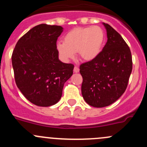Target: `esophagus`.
Listing matches in <instances>:
<instances>
[{
    "label": "esophagus",
    "mask_w": 147,
    "mask_h": 147,
    "mask_svg": "<svg viewBox=\"0 0 147 147\" xmlns=\"http://www.w3.org/2000/svg\"><path fill=\"white\" fill-rule=\"evenodd\" d=\"M80 71V69L78 68V67L75 66V67H74V72H75V73H78V72H79Z\"/></svg>",
    "instance_id": "obj_1"
}]
</instances>
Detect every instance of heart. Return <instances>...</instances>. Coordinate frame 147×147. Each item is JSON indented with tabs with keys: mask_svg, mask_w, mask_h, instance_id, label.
Returning a JSON list of instances; mask_svg holds the SVG:
<instances>
[{
	"mask_svg": "<svg viewBox=\"0 0 147 147\" xmlns=\"http://www.w3.org/2000/svg\"><path fill=\"white\" fill-rule=\"evenodd\" d=\"M105 39V32L99 26L75 28L64 35L63 42H57L56 49L65 61L74 58L77 52L82 60L92 61L101 53Z\"/></svg>",
	"mask_w": 147,
	"mask_h": 147,
	"instance_id": "obj_1",
	"label": "heart"
}]
</instances>
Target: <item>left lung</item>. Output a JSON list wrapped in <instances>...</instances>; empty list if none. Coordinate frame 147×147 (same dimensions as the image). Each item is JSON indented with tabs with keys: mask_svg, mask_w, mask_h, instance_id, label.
Wrapping results in <instances>:
<instances>
[{
	"mask_svg": "<svg viewBox=\"0 0 147 147\" xmlns=\"http://www.w3.org/2000/svg\"><path fill=\"white\" fill-rule=\"evenodd\" d=\"M107 42L100 55L80 67L82 76V94L94 107L112 105L123 94L132 70L129 47L122 37L107 23H102Z\"/></svg>",
	"mask_w": 147,
	"mask_h": 147,
	"instance_id": "left-lung-1",
	"label": "left lung"
}]
</instances>
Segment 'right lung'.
<instances>
[{
	"mask_svg": "<svg viewBox=\"0 0 147 147\" xmlns=\"http://www.w3.org/2000/svg\"><path fill=\"white\" fill-rule=\"evenodd\" d=\"M63 32L58 26L40 24L30 30L16 44L12 65L17 87L31 103L50 107L59 102L74 65L59 60L56 42Z\"/></svg>",
	"mask_w": 147,
	"mask_h": 147,
	"instance_id": "obj_1",
	"label": "right lung"
}]
</instances>
